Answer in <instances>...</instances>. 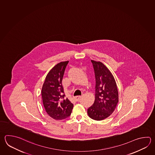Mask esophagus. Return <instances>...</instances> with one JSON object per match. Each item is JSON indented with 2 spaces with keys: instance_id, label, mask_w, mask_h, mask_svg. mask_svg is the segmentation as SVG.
<instances>
[{
  "instance_id": "34e87169",
  "label": "esophagus",
  "mask_w": 155,
  "mask_h": 155,
  "mask_svg": "<svg viewBox=\"0 0 155 155\" xmlns=\"http://www.w3.org/2000/svg\"><path fill=\"white\" fill-rule=\"evenodd\" d=\"M81 97V96H75L74 97V99L76 101H78L80 100V98Z\"/></svg>"
}]
</instances>
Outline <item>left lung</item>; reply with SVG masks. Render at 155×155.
<instances>
[{
  "label": "left lung",
  "instance_id": "left-lung-1",
  "mask_svg": "<svg viewBox=\"0 0 155 155\" xmlns=\"http://www.w3.org/2000/svg\"><path fill=\"white\" fill-rule=\"evenodd\" d=\"M94 69L96 87L95 100L87 109L90 118L102 120L114 111L119 101L118 91L112 74L100 61L91 60Z\"/></svg>",
  "mask_w": 155,
  "mask_h": 155
}]
</instances>
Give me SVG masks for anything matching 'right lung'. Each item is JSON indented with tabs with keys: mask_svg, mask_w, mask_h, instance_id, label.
I'll return each mask as SVG.
<instances>
[{
	"mask_svg": "<svg viewBox=\"0 0 155 155\" xmlns=\"http://www.w3.org/2000/svg\"><path fill=\"white\" fill-rule=\"evenodd\" d=\"M69 61H61L49 71L43 83L41 94L46 112L55 120H61L70 116L73 104L65 97L62 79Z\"/></svg>",
	"mask_w": 155,
	"mask_h": 155,
	"instance_id": "right-lung-1",
	"label": "right lung"
}]
</instances>
